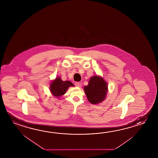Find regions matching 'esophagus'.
I'll return each mask as SVG.
<instances>
[{
  "label": "esophagus",
  "instance_id": "esophagus-1",
  "mask_svg": "<svg viewBox=\"0 0 158 158\" xmlns=\"http://www.w3.org/2000/svg\"><path fill=\"white\" fill-rule=\"evenodd\" d=\"M75 85L77 87H81V82H77V83H75Z\"/></svg>",
  "mask_w": 158,
  "mask_h": 158
}]
</instances>
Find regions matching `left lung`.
<instances>
[{
    "label": "left lung",
    "mask_w": 158,
    "mask_h": 158,
    "mask_svg": "<svg viewBox=\"0 0 158 158\" xmlns=\"http://www.w3.org/2000/svg\"><path fill=\"white\" fill-rule=\"evenodd\" d=\"M84 90L89 102L96 105L106 99L108 85L103 77L96 75L90 77L88 84L84 87Z\"/></svg>",
    "instance_id": "obj_1"
}]
</instances>
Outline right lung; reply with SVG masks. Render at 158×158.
Masks as SVG:
<instances>
[{
    "mask_svg": "<svg viewBox=\"0 0 158 158\" xmlns=\"http://www.w3.org/2000/svg\"><path fill=\"white\" fill-rule=\"evenodd\" d=\"M74 86L71 81H62L61 77H57L55 80L52 81L49 85V89L53 96L59 98L66 94L69 87Z\"/></svg>",
    "mask_w": 158,
    "mask_h": 158,
    "instance_id": "1",
    "label": "right lung"
}]
</instances>
